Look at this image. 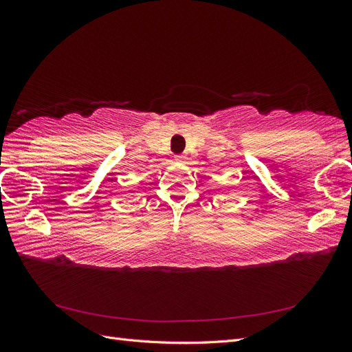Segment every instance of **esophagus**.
Returning a JSON list of instances; mask_svg holds the SVG:
<instances>
[{
  "instance_id": "34e87169",
  "label": "esophagus",
  "mask_w": 352,
  "mask_h": 352,
  "mask_svg": "<svg viewBox=\"0 0 352 352\" xmlns=\"http://www.w3.org/2000/svg\"><path fill=\"white\" fill-rule=\"evenodd\" d=\"M175 160H176L177 163H185L186 155H184V154H179V155H176V157H175Z\"/></svg>"
}]
</instances>
